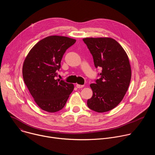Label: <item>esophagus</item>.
I'll return each instance as SVG.
<instances>
[{
  "label": "esophagus",
  "mask_w": 155,
  "mask_h": 155,
  "mask_svg": "<svg viewBox=\"0 0 155 155\" xmlns=\"http://www.w3.org/2000/svg\"><path fill=\"white\" fill-rule=\"evenodd\" d=\"M76 86H77L78 88H81V87H83L84 86V85L79 84H76Z\"/></svg>",
  "instance_id": "esophagus-1"
}]
</instances>
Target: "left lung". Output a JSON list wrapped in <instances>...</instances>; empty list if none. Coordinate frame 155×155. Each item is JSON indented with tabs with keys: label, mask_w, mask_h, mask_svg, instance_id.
<instances>
[{
	"label": "left lung",
	"mask_w": 155,
	"mask_h": 155,
	"mask_svg": "<svg viewBox=\"0 0 155 155\" xmlns=\"http://www.w3.org/2000/svg\"><path fill=\"white\" fill-rule=\"evenodd\" d=\"M83 40L93 57L95 68L102 69L100 78L90 84L93 96L87 100V107L99 113L110 111L120 104L128 89L131 70L127 55L112 38Z\"/></svg>",
	"instance_id": "left-lung-1"
}]
</instances>
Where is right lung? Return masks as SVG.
<instances>
[{"instance_id":"1","label":"right lung","mask_w":155,"mask_h":155,"mask_svg":"<svg viewBox=\"0 0 155 155\" xmlns=\"http://www.w3.org/2000/svg\"><path fill=\"white\" fill-rule=\"evenodd\" d=\"M75 41L67 37H47L35 44L25 60V83L36 104L46 112L62 109L74 90L73 84L56 77L64 54Z\"/></svg>"}]
</instances>
